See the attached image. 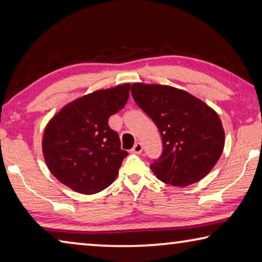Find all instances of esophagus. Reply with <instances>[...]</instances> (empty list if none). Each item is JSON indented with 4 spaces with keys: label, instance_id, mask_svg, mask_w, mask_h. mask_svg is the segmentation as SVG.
<instances>
[{
    "label": "esophagus",
    "instance_id": "esophagus-1",
    "mask_svg": "<svg viewBox=\"0 0 262 262\" xmlns=\"http://www.w3.org/2000/svg\"><path fill=\"white\" fill-rule=\"evenodd\" d=\"M142 150H143V147H142V144L140 143V142H137V143H135L134 148L132 149V152H134V154H141Z\"/></svg>",
    "mask_w": 262,
    "mask_h": 262
}]
</instances>
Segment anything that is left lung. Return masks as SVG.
Instances as JSON below:
<instances>
[{"label": "left lung", "instance_id": "obj_1", "mask_svg": "<svg viewBox=\"0 0 262 262\" xmlns=\"http://www.w3.org/2000/svg\"><path fill=\"white\" fill-rule=\"evenodd\" d=\"M135 103L162 135L163 154L150 167L163 183L185 187L209 173L224 149V129L214 110L180 89L134 83Z\"/></svg>", "mask_w": 262, "mask_h": 262}]
</instances>
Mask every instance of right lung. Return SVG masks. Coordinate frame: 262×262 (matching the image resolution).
<instances>
[{
	"label": "right lung",
	"instance_id": "1",
	"mask_svg": "<svg viewBox=\"0 0 262 262\" xmlns=\"http://www.w3.org/2000/svg\"><path fill=\"white\" fill-rule=\"evenodd\" d=\"M130 84L97 90L63 106L43 130L42 154L48 170L67 187L96 194L113 183L123 158L108 118L126 105Z\"/></svg>",
	"mask_w": 262,
	"mask_h": 262
}]
</instances>
